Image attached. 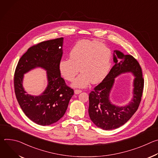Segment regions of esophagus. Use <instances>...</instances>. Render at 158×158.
<instances>
[{"label": "esophagus", "mask_w": 158, "mask_h": 158, "mask_svg": "<svg viewBox=\"0 0 158 158\" xmlns=\"http://www.w3.org/2000/svg\"><path fill=\"white\" fill-rule=\"evenodd\" d=\"M81 92H82L81 90H79V89H76L75 91H74V93H75L76 94H79L81 93Z\"/></svg>", "instance_id": "1"}]
</instances>
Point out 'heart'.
<instances>
[{
	"label": "heart",
	"instance_id": "1",
	"mask_svg": "<svg viewBox=\"0 0 158 158\" xmlns=\"http://www.w3.org/2000/svg\"><path fill=\"white\" fill-rule=\"evenodd\" d=\"M112 54L109 48L101 42L81 40L71 48L69 59H62L59 70L64 79L74 80L79 69L81 74L74 80L73 85L85 87L90 82L98 83L107 75L111 67Z\"/></svg>",
	"mask_w": 158,
	"mask_h": 158
}]
</instances>
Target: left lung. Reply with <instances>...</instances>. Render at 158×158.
Wrapping results in <instances>:
<instances>
[{"mask_svg":"<svg viewBox=\"0 0 158 158\" xmlns=\"http://www.w3.org/2000/svg\"><path fill=\"white\" fill-rule=\"evenodd\" d=\"M114 62L115 64L109 74L94 88L89 96V117L96 126L104 130L118 128L131 119L139 107L144 88L141 67L133 56L114 51ZM125 72H131L135 76L133 98L129 105L116 106L109 101V93L114 78Z\"/></svg>","mask_w":158,"mask_h":158,"instance_id":"left-lung-1","label":"left lung"}]
</instances>
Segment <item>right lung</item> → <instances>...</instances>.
<instances>
[{"label": "right lung", "mask_w": 158, "mask_h": 158, "mask_svg": "<svg viewBox=\"0 0 158 158\" xmlns=\"http://www.w3.org/2000/svg\"><path fill=\"white\" fill-rule=\"evenodd\" d=\"M63 38L43 41L29 48L19 59L14 73V91L24 114L40 126H49L65 114L74 90L61 77L59 63L62 56ZM37 66L47 71L48 85L39 97L27 94L22 86L23 74Z\"/></svg>", "instance_id": "add662e5"}]
</instances>
